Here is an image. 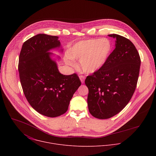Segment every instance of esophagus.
Returning <instances> with one entry per match:
<instances>
[{
	"instance_id": "esophagus-1",
	"label": "esophagus",
	"mask_w": 156,
	"mask_h": 156,
	"mask_svg": "<svg viewBox=\"0 0 156 156\" xmlns=\"http://www.w3.org/2000/svg\"><path fill=\"white\" fill-rule=\"evenodd\" d=\"M79 78H80V79L81 82L82 83H84V80H85V77H84V76H83V75H80V76H79Z\"/></svg>"
}]
</instances>
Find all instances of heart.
I'll list each match as a JSON object with an SVG mask.
<instances>
[{
  "instance_id": "1",
  "label": "heart",
  "mask_w": 156,
  "mask_h": 156,
  "mask_svg": "<svg viewBox=\"0 0 156 156\" xmlns=\"http://www.w3.org/2000/svg\"><path fill=\"white\" fill-rule=\"evenodd\" d=\"M111 42L106 38L79 41L69 50L67 64L74 66L72 59L80 60V66L86 73H94L105 65L112 51Z\"/></svg>"
}]
</instances>
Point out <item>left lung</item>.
I'll return each instance as SVG.
<instances>
[{
	"label": "left lung",
	"instance_id": "1",
	"mask_svg": "<svg viewBox=\"0 0 156 156\" xmlns=\"http://www.w3.org/2000/svg\"><path fill=\"white\" fill-rule=\"evenodd\" d=\"M108 36L115 39V49L102 67L85 80L89 111L99 119L117 115L128 104L135 91L141 65L139 53L128 39L116 34Z\"/></svg>",
	"mask_w": 156,
	"mask_h": 156
}]
</instances>
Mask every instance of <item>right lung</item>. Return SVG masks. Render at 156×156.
<instances>
[{"label": "right lung", "mask_w": 156, "mask_h": 156, "mask_svg": "<svg viewBox=\"0 0 156 156\" xmlns=\"http://www.w3.org/2000/svg\"><path fill=\"white\" fill-rule=\"evenodd\" d=\"M55 49L63 51L58 36L38 34L23 43L19 56L18 72L24 94L36 111L49 117L67 111L81 85L76 74L59 72L56 61L52 58L54 55L49 52Z\"/></svg>", "instance_id": "1"}]
</instances>
